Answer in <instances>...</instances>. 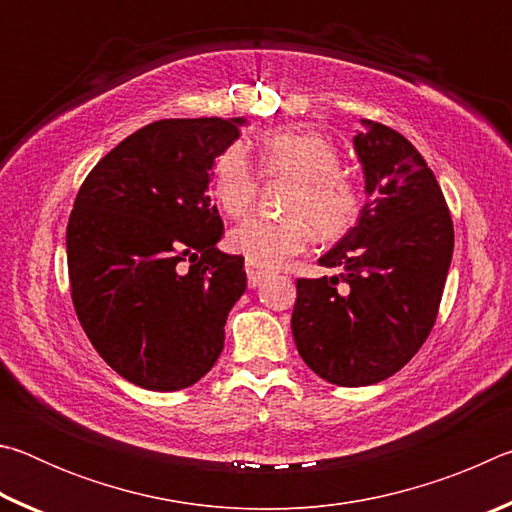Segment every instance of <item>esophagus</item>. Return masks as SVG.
Wrapping results in <instances>:
<instances>
[{"label": "esophagus", "mask_w": 512, "mask_h": 512, "mask_svg": "<svg viewBox=\"0 0 512 512\" xmlns=\"http://www.w3.org/2000/svg\"><path fill=\"white\" fill-rule=\"evenodd\" d=\"M246 275H248V287H257V284L266 277V271H264V268H259L257 264L248 262L246 264Z\"/></svg>", "instance_id": "esophagus-1"}]
</instances>
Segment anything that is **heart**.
<instances>
[{"instance_id": "heart-1", "label": "heart", "mask_w": 512, "mask_h": 512, "mask_svg": "<svg viewBox=\"0 0 512 512\" xmlns=\"http://www.w3.org/2000/svg\"><path fill=\"white\" fill-rule=\"evenodd\" d=\"M257 167L264 178L291 180L280 219L250 216L230 230L228 246L250 264L280 266L309 244L311 230L323 241L343 237L359 219L361 192L341 171V155L325 135L282 128L259 142ZM257 173L246 151L230 146L214 162L212 192L221 210L241 216L257 196Z\"/></svg>"}]
</instances>
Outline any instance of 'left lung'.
Returning <instances> with one entry per match:
<instances>
[{"instance_id": "1", "label": "left lung", "mask_w": 512, "mask_h": 512, "mask_svg": "<svg viewBox=\"0 0 512 512\" xmlns=\"http://www.w3.org/2000/svg\"><path fill=\"white\" fill-rule=\"evenodd\" d=\"M354 135L366 205L318 259L334 275L298 280L291 332L302 361L336 386H370L413 359L436 323L454 253L445 196L418 149L363 119Z\"/></svg>"}]
</instances>
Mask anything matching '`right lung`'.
Listing matches in <instances>:
<instances>
[{
  "label": "right lung",
  "mask_w": 512,
  "mask_h": 512,
  "mask_svg": "<svg viewBox=\"0 0 512 512\" xmlns=\"http://www.w3.org/2000/svg\"><path fill=\"white\" fill-rule=\"evenodd\" d=\"M244 117L160 119L101 158L67 223L76 316L108 366L146 391H180L219 359L246 291L244 257L216 244L207 185Z\"/></svg>",
  "instance_id": "1"
}]
</instances>
